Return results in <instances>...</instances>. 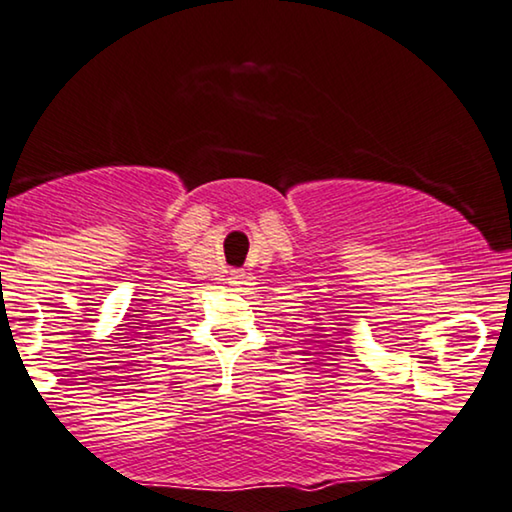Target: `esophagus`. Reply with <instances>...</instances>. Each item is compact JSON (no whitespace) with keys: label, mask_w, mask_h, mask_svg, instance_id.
<instances>
[{"label":"esophagus","mask_w":512,"mask_h":512,"mask_svg":"<svg viewBox=\"0 0 512 512\" xmlns=\"http://www.w3.org/2000/svg\"><path fill=\"white\" fill-rule=\"evenodd\" d=\"M229 283H232V285H243V283H246V271H243V269L229 271Z\"/></svg>","instance_id":"1"}]
</instances>
